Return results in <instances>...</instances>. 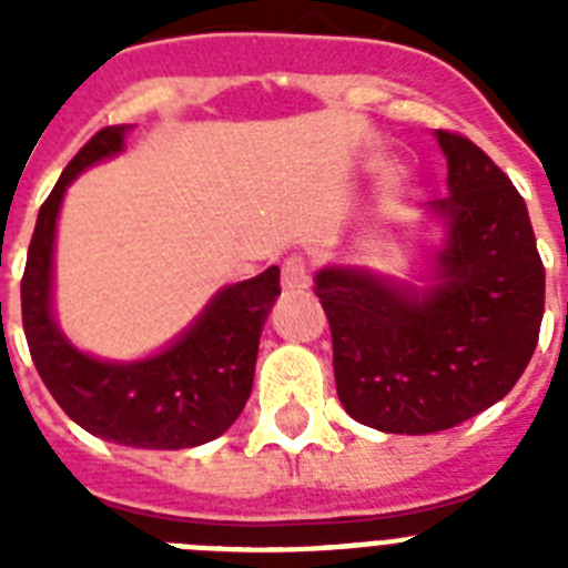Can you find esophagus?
Returning <instances> with one entry per match:
<instances>
[{"mask_svg": "<svg viewBox=\"0 0 568 568\" xmlns=\"http://www.w3.org/2000/svg\"><path fill=\"white\" fill-rule=\"evenodd\" d=\"M310 284V267L307 261L293 255L281 264V287L284 290H304Z\"/></svg>", "mask_w": 568, "mask_h": 568, "instance_id": "esophagus-1", "label": "esophagus"}]
</instances>
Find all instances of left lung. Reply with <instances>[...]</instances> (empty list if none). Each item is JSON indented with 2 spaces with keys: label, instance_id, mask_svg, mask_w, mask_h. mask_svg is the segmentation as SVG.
<instances>
[{
  "label": "left lung",
  "instance_id": "left-lung-1",
  "mask_svg": "<svg viewBox=\"0 0 568 568\" xmlns=\"http://www.w3.org/2000/svg\"><path fill=\"white\" fill-rule=\"evenodd\" d=\"M449 195L433 287H395L327 267L315 295L333 333L335 389L355 420L426 435L484 413L518 384L538 346L546 273L524 195L489 155L438 130Z\"/></svg>",
  "mask_w": 568,
  "mask_h": 568
}]
</instances>
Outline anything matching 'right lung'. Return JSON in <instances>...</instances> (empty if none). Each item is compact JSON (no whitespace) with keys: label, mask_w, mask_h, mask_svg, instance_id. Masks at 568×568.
<instances>
[{"label":"right lung","mask_w":568,"mask_h":568,"mask_svg":"<svg viewBox=\"0 0 568 568\" xmlns=\"http://www.w3.org/2000/svg\"><path fill=\"white\" fill-rule=\"evenodd\" d=\"M130 124L102 128L79 150L39 207L22 275V324L44 386L82 429L139 449L207 444L241 415L253 389L261 327L281 293L278 267L239 281L170 349L139 364H108L64 341L50 315V255L59 204L84 168L122 150Z\"/></svg>","instance_id":"1"}]
</instances>
